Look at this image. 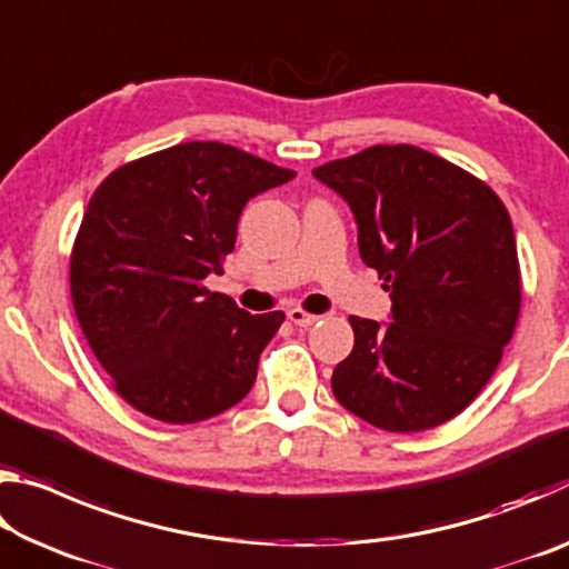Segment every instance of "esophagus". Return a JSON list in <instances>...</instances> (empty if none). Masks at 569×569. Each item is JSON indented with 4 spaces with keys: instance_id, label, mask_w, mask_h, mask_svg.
<instances>
[{
    "instance_id": "1",
    "label": "esophagus",
    "mask_w": 569,
    "mask_h": 569,
    "mask_svg": "<svg viewBox=\"0 0 569 569\" xmlns=\"http://www.w3.org/2000/svg\"><path fill=\"white\" fill-rule=\"evenodd\" d=\"M288 319H291L296 326H303V329H308V326H313L316 321H319V316L308 313V311H303V308H291V311H288Z\"/></svg>"
}]
</instances>
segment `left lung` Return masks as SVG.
Wrapping results in <instances>:
<instances>
[{"label":"left lung","mask_w":569,"mask_h":569,"mask_svg":"<svg viewBox=\"0 0 569 569\" xmlns=\"http://www.w3.org/2000/svg\"><path fill=\"white\" fill-rule=\"evenodd\" d=\"M313 176L353 210L363 263L391 296L389 323L349 316L353 351L333 369V397L399 435L455 419L492 379L522 306L505 203L413 146L366 148Z\"/></svg>","instance_id":"left-lung-1"}]
</instances>
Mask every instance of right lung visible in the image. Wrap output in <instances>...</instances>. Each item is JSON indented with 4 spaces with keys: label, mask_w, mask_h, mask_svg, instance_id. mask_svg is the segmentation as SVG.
Listing matches in <instances>:
<instances>
[{
    "label": "right lung",
    "mask_w": 569,
    "mask_h": 569,
    "mask_svg": "<svg viewBox=\"0 0 569 569\" xmlns=\"http://www.w3.org/2000/svg\"><path fill=\"white\" fill-rule=\"evenodd\" d=\"M293 176L223 142H182L124 162L92 192L70 291L94 359L130 407L196 423L253 387L286 316L248 313L203 281L223 273L248 200Z\"/></svg>",
    "instance_id": "add662e5"
}]
</instances>
